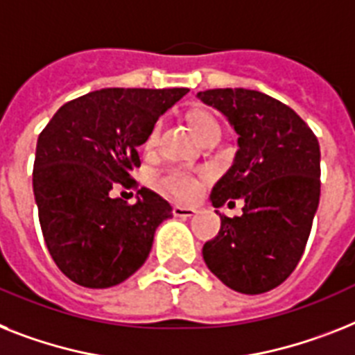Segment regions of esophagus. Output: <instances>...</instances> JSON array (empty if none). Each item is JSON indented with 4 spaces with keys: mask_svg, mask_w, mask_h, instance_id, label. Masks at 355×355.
I'll return each mask as SVG.
<instances>
[{
    "mask_svg": "<svg viewBox=\"0 0 355 355\" xmlns=\"http://www.w3.org/2000/svg\"><path fill=\"white\" fill-rule=\"evenodd\" d=\"M198 210L192 209V207H183V205H175L174 209H172V214H174L175 218H192L196 216Z\"/></svg>",
    "mask_w": 355,
    "mask_h": 355,
    "instance_id": "esophagus-1",
    "label": "esophagus"
}]
</instances>
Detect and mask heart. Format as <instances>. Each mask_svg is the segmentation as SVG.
<instances>
[{
  "label": "heart",
  "mask_w": 355,
  "mask_h": 355,
  "mask_svg": "<svg viewBox=\"0 0 355 355\" xmlns=\"http://www.w3.org/2000/svg\"><path fill=\"white\" fill-rule=\"evenodd\" d=\"M190 123H192L196 134H198L201 139H203L209 132L219 128V123L216 121V118H214L212 114L205 112V110H198V112L190 114ZM159 134L161 123H156L145 137L146 150L156 148L157 141H159ZM154 184H156L161 192L174 196V198L178 199H192L198 194L199 190L198 178H196L194 174H190V172L181 171V168H166V171L159 172V174H156V178H154Z\"/></svg>",
  "instance_id": "heart-1"
}]
</instances>
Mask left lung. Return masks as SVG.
Masks as SVG:
<instances>
[{
    "instance_id": "1",
    "label": "left lung",
    "mask_w": 355,
    "mask_h": 355,
    "mask_svg": "<svg viewBox=\"0 0 355 355\" xmlns=\"http://www.w3.org/2000/svg\"><path fill=\"white\" fill-rule=\"evenodd\" d=\"M239 134L230 171L212 189L216 209L243 199L239 218L203 247L214 276L241 294L279 286L303 256L321 194V152L315 134L285 103L247 89L199 92Z\"/></svg>"
}]
</instances>
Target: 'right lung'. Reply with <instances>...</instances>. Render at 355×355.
<instances>
[{"mask_svg": "<svg viewBox=\"0 0 355 355\" xmlns=\"http://www.w3.org/2000/svg\"><path fill=\"white\" fill-rule=\"evenodd\" d=\"M189 89H101L65 103L36 145L32 187L41 232L70 281L108 288L130 277L150 254L154 232L172 218L150 189L128 205L112 187H134L137 146L157 118Z\"/></svg>", "mask_w": 355, "mask_h": 355, "instance_id": "add662e5", "label": "right lung"}]
</instances>
